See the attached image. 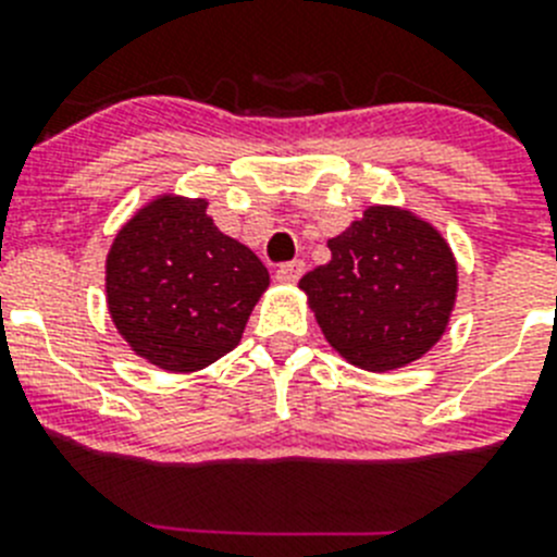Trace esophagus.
<instances>
[{
    "label": "esophagus",
    "instance_id": "obj_1",
    "mask_svg": "<svg viewBox=\"0 0 557 557\" xmlns=\"http://www.w3.org/2000/svg\"><path fill=\"white\" fill-rule=\"evenodd\" d=\"M304 270H307V264H304L301 259H295V262H287L275 270V278H278L282 284H295L304 275Z\"/></svg>",
    "mask_w": 557,
    "mask_h": 557
}]
</instances>
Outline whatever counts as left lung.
Masks as SVG:
<instances>
[{
    "label": "left lung",
    "mask_w": 557,
    "mask_h": 557,
    "mask_svg": "<svg viewBox=\"0 0 557 557\" xmlns=\"http://www.w3.org/2000/svg\"><path fill=\"white\" fill-rule=\"evenodd\" d=\"M332 262L309 270L318 326L334 351L366 371H396L424 357L449 326L457 264L446 239L396 206H371L329 239Z\"/></svg>",
    "instance_id": "left-lung-1"
}]
</instances>
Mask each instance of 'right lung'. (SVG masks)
<instances>
[{
	"label": "right lung",
	"mask_w": 557,
	"mask_h": 557,
	"mask_svg": "<svg viewBox=\"0 0 557 557\" xmlns=\"http://www.w3.org/2000/svg\"><path fill=\"white\" fill-rule=\"evenodd\" d=\"M206 200L164 195L136 211L106 259L108 312L133 351L172 373L236 348L268 268L214 225Z\"/></svg>",
	"instance_id": "right-lung-1"
}]
</instances>
